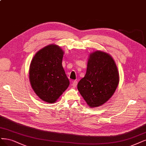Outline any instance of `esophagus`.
Wrapping results in <instances>:
<instances>
[{"mask_svg": "<svg viewBox=\"0 0 146 146\" xmlns=\"http://www.w3.org/2000/svg\"><path fill=\"white\" fill-rule=\"evenodd\" d=\"M72 86H73V87H74V88H75L77 86V81H74V82H72Z\"/></svg>", "mask_w": 146, "mask_h": 146, "instance_id": "34e87169", "label": "esophagus"}]
</instances>
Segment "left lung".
I'll return each instance as SVG.
<instances>
[{
    "instance_id": "1",
    "label": "left lung",
    "mask_w": 146,
    "mask_h": 146,
    "mask_svg": "<svg viewBox=\"0 0 146 146\" xmlns=\"http://www.w3.org/2000/svg\"><path fill=\"white\" fill-rule=\"evenodd\" d=\"M119 83L117 65L110 55L97 51L90 54L86 75L80 80L77 89L90 108L108 102Z\"/></svg>"
}]
</instances>
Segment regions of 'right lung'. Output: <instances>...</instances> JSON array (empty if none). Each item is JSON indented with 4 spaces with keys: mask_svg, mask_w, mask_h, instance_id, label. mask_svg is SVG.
I'll list each match as a JSON object with an SVG mask.
<instances>
[{
    "mask_svg": "<svg viewBox=\"0 0 146 146\" xmlns=\"http://www.w3.org/2000/svg\"><path fill=\"white\" fill-rule=\"evenodd\" d=\"M64 52L56 44H49L35 54L29 66V81L37 96L55 103L69 85L62 66Z\"/></svg>",
    "mask_w": 146,
    "mask_h": 146,
    "instance_id": "add662e5",
    "label": "right lung"
}]
</instances>
